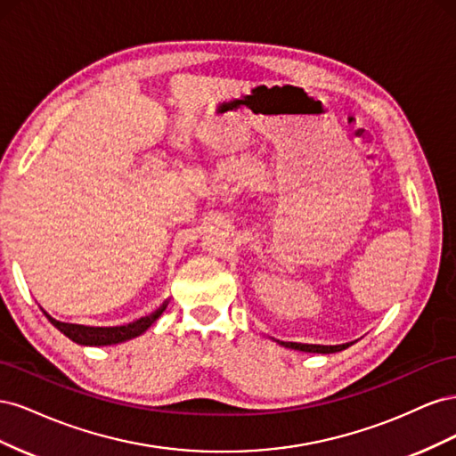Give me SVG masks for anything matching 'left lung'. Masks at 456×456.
<instances>
[{
  "label": "left lung",
  "mask_w": 456,
  "mask_h": 456,
  "mask_svg": "<svg viewBox=\"0 0 456 456\" xmlns=\"http://www.w3.org/2000/svg\"><path fill=\"white\" fill-rule=\"evenodd\" d=\"M287 348H295L300 352H310V354H333L348 348V344H342V346H314V344H285Z\"/></svg>",
  "instance_id": "8db88e82"
}]
</instances>
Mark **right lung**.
Masks as SVG:
<instances>
[{
  "label": "right lung",
  "mask_w": 456,
  "mask_h": 456,
  "mask_svg": "<svg viewBox=\"0 0 456 456\" xmlns=\"http://www.w3.org/2000/svg\"><path fill=\"white\" fill-rule=\"evenodd\" d=\"M165 306H167V305H163L154 314L141 317V320H136L129 325L106 327V329H102V327H84V325H74V323H61L57 320H53V317L47 315L45 312L44 314L47 315V320L70 340H74L77 344H84V346H110V344H119V342H126V340H131L134 337L142 335L144 330L161 315Z\"/></svg>",
  "instance_id": "1"
}]
</instances>
